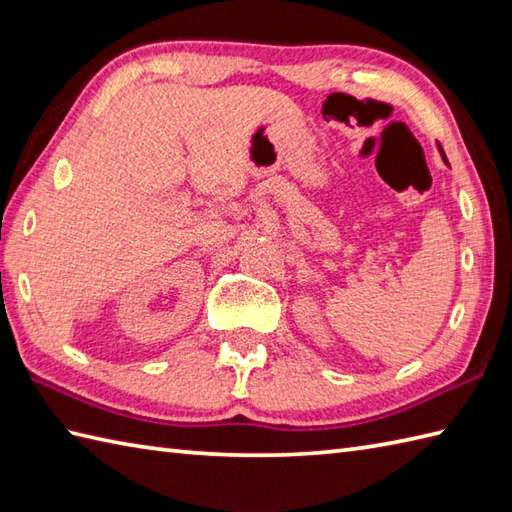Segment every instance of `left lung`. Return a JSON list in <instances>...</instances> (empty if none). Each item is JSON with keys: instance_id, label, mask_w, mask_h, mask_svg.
<instances>
[{"instance_id": "8db88e82", "label": "left lung", "mask_w": 512, "mask_h": 512, "mask_svg": "<svg viewBox=\"0 0 512 512\" xmlns=\"http://www.w3.org/2000/svg\"><path fill=\"white\" fill-rule=\"evenodd\" d=\"M442 156H444V154H442ZM444 160H447V158H444Z\"/></svg>"}]
</instances>
